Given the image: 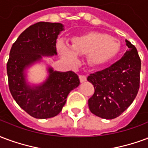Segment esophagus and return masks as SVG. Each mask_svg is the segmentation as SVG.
I'll return each mask as SVG.
<instances>
[{"instance_id": "1", "label": "esophagus", "mask_w": 148, "mask_h": 148, "mask_svg": "<svg viewBox=\"0 0 148 148\" xmlns=\"http://www.w3.org/2000/svg\"><path fill=\"white\" fill-rule=\"evenodd\" d=\"M79 80H80L81 83L86 81V80H87V76L84 75H79Z\"/></svg>"}]
</instances>
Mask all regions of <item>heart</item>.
Returning a JSON list of instances; mask_svg holds the SVG:
<instances>
[{
  "label": "heart",
  "mask_w": 148,
  "mask_h": 148,
  "mask_svg": "<svg viewBox=\"0 0 148 148\" xmlns=\"http://www.w3.org/2000/svg\"><path fill=\"white\" fill-rule=\"evenodd\" d=\"M61 55L71 64L78 61V55H88L92 66H101L114 58L119 53L121 44L116 38L99 32H90L73 40L71 48L59 45Z\"/></svg>",
  "instance_id": "obj_1"
}]
</instances>
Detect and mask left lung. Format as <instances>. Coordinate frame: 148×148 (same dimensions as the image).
Segmentation results:
<instances>
[{
    "mask_svg": "<svg viewBox=\"0 0 148 148\" xmlns=\"http://www.w3.org/2000/svg\"><path fill=\"white\" fill-rule=\"evenodd\" d=\"M127 50L121 59L107 69L90 74L95 88L88 99L90 112L104 119H114L131 105L140 88L141 61L136 48L125 40Z\"/></svg>",
    "mask_w": 148,
    "mask_h": 148,
    "instance_id": "8db88e82",
    "label": "left lung"
}]
</instances>
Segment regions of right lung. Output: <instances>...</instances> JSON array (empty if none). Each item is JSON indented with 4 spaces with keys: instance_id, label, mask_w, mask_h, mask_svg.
I'll list each match as a JSON object with an SVG mask.
<instances>
[{
    "instance_id": "obj_1",
    "label": "right lung",
    "mask_w": 148,
    "mask_h": 148,
    "mask_svg": "<svg viewBox=\"0 0 148 148\" xmlns=\"http://www.w3.org/2000/svg\"><path fill=\"white\" fill-rule=\"evenodd\" d=\"M60 23L38 22L22 32L13 43L7 63L8 87L18 105L31 117L46 119L57 116L68 95L79 85L74 72H57L48 68L49 76L38 86L26 82L25 70L42 59L57 55L56 42L64 30Z\"/></svg>"
}]
</instances>
